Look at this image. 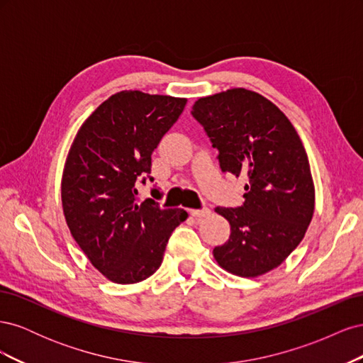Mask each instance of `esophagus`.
<instances>
[{"label": "esophagus", "mask_w": 363, "mask_h": 363, "mask_svg": "<svg viewBox=\"0 0 363 363\" xmlns=\"http://www.w3.org/2000/svg\"><path fill=\"white\" fill-rule=\"evenodd\" d=\"M211 213H212L211 208H207V207L194 208V211H191V215L195 216V218H206V216H208Z\"/></svg>", "instance_id": "1"}]
</instances>
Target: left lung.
<instances>
[{"label":"left lung","mask_w":363,"mask_h":363,"mask_svg":"<svg viewBox=\"0 0 363 363\" xmlns=\"http://www.w3.org/2000/svg\"><path fill=\"white\" fill-rule=\"evenodd\" d=\"M191 113L223 172L247 177L242 206L215 208L232 233L213 256L236 276H262L291 255L312 221L315 188L303 142L276 104L242 87L200 98Z\"/></svg>","instance_id":"1"}]
</instances>
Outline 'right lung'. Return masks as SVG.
<instances>
[{
    "label": "right lung",
    "instance_id": "1",
    "mask_svg": "<svg viewBox=\"0 0 363 363\" xmlns=\"http://www.w3.org/2000/svg\"><path fill=\"white\" fill-rule=\"evenodd\" d=\"M186 106L184 98L123 91L84 121L65 164L62 204L75 242L115 283H138L162 265L174 228L188 213L162 208L157 188L139 203L151 155Z\"/></svg>",
    "mask_w": 363,
    "mask_h": 363
}]
</instances>
